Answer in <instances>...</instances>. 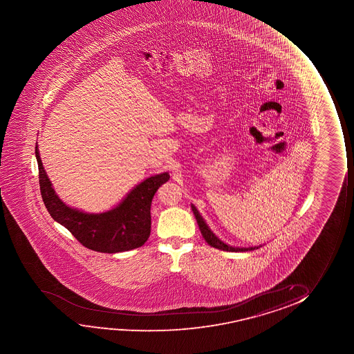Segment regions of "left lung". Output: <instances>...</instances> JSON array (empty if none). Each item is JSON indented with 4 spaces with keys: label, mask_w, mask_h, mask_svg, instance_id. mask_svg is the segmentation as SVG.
Masks as SVG:
<instances>
[{
    "label": "left lung",
    "mask_w": 354,
    "mask_h": 354,
    "mask_svg": "<svg viewBox=\"0 0 354 354\" xmlns=\"http://www.w3.org/2000/svg\"><path fill=\"white\" fill-rule=\"evenodd\" d=\"M191 208H192V212H194L196 220H197V223H198L201 233H202V236H203L204 239H205V242L208 243L210 247L216 248V249H220V250H223V252H250V250H255V249H259V248L262 247V245H257V247L239 248L228 245L226 243H223L220 238L215 236V233L209 228L208 225L204 221V218H202V215L199 214L198 210L194 207V204H191Z\"/></svg>",
    "instance_id": "left-lung-1"
}]
</instances>
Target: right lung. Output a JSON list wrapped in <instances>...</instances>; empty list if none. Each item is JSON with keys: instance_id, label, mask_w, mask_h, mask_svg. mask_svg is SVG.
Returning <instances> with one entry per match:
<instances>
[{"instance_id": "add662e5", "label": "right lung", "mask_w": 354, "mask_h": 354, "mask_svg": "<svg viewBox=\"0 0 354 354\" xmlns=\"http://www.w3.org/2000/svg\"><path fill=\"white\" fill-rule=\"evenodd\" d=\"M39 189L50 216L73 233L84 247L94 252H128L144 245L150 237L151 203L160 185L169 180V173L152 175L131 189L116 207L104 213H84L64 203L55 194L44 170L36 144Z\"/></svg>"}]
</instances>
